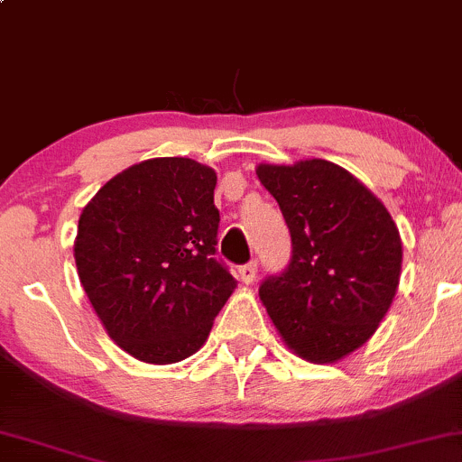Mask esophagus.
Returning <instances> with one entry per match:
<instances>
[{"label":"esophagus","mask_w":462,"mask_h":462,"mask_svg":"<svg viewBox=\"0 0 462 462\" xmlns=\"http://www.w3.org/2000/svg\"><path fill=\"white\" fill-rule=\"evenodd\" d=\"M255 275H258V264L255 263H247V264L238 266V277H241L243 284H247V286L254 284Z\"/></svg>","instance_id":"obj_1"}]
</instances>
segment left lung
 Here are the masks:
<instances>
[{"mask_svg": "<svg viewBox=\"0 0 462 462\" xmlns=\"http://www.w3.org/2000/svg\"><path fill=\"white\" fill-rule=\"evenodd\" d=\"M280 204L292 260L260 286L282 342L310 364H336L374 336L396 297L402 241L383 202L325 159L258 163Z\"/></svg>", "mask_w": 462, "mask_h": 462, "instance_id": "1", "label": "left lung"}]
</instances>
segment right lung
Masks as SVG:
<instances>
[{
	"label": "right lung",
	"mask_w": 462,
	"mask_h": 462,
	"mask_svg": "<svg viewBox=\"0 0 462 462\" xmlns=\"http://www.w3.org/2000/svg\"><path fill=\"white\" fill-rule=\"evenodd\" d=\"M215 185V170L193 159H146L79 215L72 252L83 291L111 340L143 364L198 353L236 288L213 258Z\"/></svg>",
	"instance_id": "add662e5"
}]
</instances>
